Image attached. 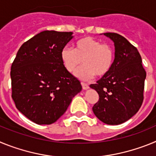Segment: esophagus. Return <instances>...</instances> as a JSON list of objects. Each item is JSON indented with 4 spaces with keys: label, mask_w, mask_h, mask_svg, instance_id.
<instances>
[{
    "label": "esophagus",
    "mask_w": 156,
    "mask_h": 156,
    "mask_svg": "<svg viewBox=\"0 0 156 156\" xmlns=\"http://www.w3.org/2000/svg\"><path fill=\"white\" fill-rule=\"evenodd\" d=\"M81 84H82V87L83 90H87L88 88H89V85L87 84V83H82Z\"/></svg>",
    "instance_id": "34e87169"
}]
</instances>
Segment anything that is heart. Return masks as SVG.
Listing matches in <instances>:
<instances>
[{"label": "heart", "instance_id": "heart-1", "mask_svg": "<svg viewBox=\"0 0 156 156\" xmlns=\"http://www.w3.org/2000/svg\"><path fill=\"white\" fill-rule=\"evenodd\" d=\"M61 59L66 69L73 73L83 80L92 79L95 75L102 77L107 75L113 64L114 52L111 46L101 44L90 37H83L74 44V49L65 47L61 51Z\"/></svg>", "mask_w": 156, "mask_h": 156}]
</instances>
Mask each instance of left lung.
Wrapping results in <instances>:
<instances>
[{
    "label": "left lung",
    "mask_w": 156,
    "mask_h": 156,
    "mask_svg": "<svg viewBox=\"0 0 156 156\" xmlns=\"http://www.w3.org/2000/svg\"><path fill=\"white\" fill-rule=\"evenodd\" d=\"M115 45V59L111 70L90 85L99 95L94 105L98 119L108 125L126 122L137 113L144 100L146 72L138 51L122 36L105 33Z\"/></svg>",
    "instance_id": "obj_1"
}]
</instances>
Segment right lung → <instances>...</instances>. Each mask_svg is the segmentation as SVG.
<instances>
[{"mask_svg":"<svg viewBox=\"0 0 156 156\" xmlns=\"http://www.w3.org/2000/svg\"><path fill=\"white\" fill-rule=\"evenodd\" d=\"M72 34L41 32L22 45L12 62V99L18 110L37 124L56 122L82 90L80 82L66 69L61 59Z\"/></svg>","mask_w":156,"mask_h":156,"instance_id":"1","label":"right lung"}]
</instances>
